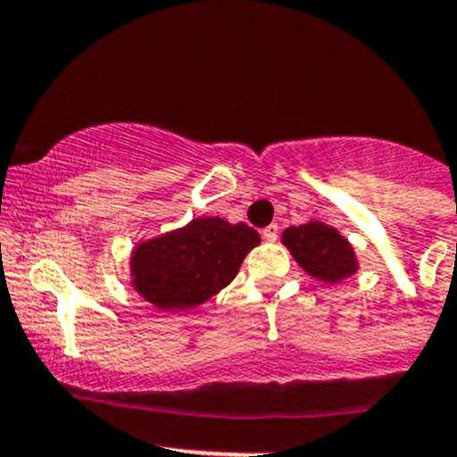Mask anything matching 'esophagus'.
<instances>
[{"instance_id": "obj_1", "label": "esophagus", "mask_w": 457, "mask_h": 457, "mask_svg": "<svg viewBox=\"0 0 457 457\" xmlns=\"http://www.w3.org/2000/svg\"><path fill=\"white\" fill-rule=\"evenodd\" d=\"M262 238L269 240V243H275V240H278V225L270 223L269 228H264L262 229Z\"/></svg>"}]
</instances>
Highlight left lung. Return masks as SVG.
I'll return each instance as SVG.
<instances>
[{
  "label": "left lung",
  "mask_w": 457,
  "mask_h": 457,
  "mask_svg": "<svg viewBox=\"0 0 457 457\" xmlns=\"http://www.w3.org/2000/svg\"><path fill=\"white\" fill-rule=\"evenodd\" d=\"M282 245L310 278L340 284L358 273L360 260L353 245L338 229L319 219L290 225L282 232Z\"/></svg>",
  "instance_id": "8db88e82"
}]
</instances>
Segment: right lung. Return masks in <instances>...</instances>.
I'll return each instance as SVG.
<instances>
[{
  "mask_svg": "<svg viewBox=\"0 0 457 457\" xmlns=\"http://www.w3.org/2000/svg\"><path fill=\"white\" fill-rule=\"evenodd\" d=\"M258 245L260 234L247 223L197 217L134 245L129 286L162 312H187L232 284Z\"/></svg>",
  "mask_w": 457,
  "mask_h": 457,
  "instance_id": "1",
  "label": "right lung"
}]
</instances>
